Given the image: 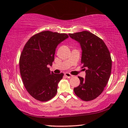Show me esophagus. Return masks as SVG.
<instances>
[{"instance_id": "34e87169", "label": "esophagus", "mask_w": 128, "mask_h": 128, "mask_svg": "<svg viewBox=\"0 0 128 128\" xmlns=\"http://www.w3.org/2000/svg\"><path fill=\"white\" fill-rule=\"evenodd\" d=\"M64 76H65L66 78H70L73 76L71 74H70L69 73H67V72L64 73Z\"/></svg>"}]
</instances>
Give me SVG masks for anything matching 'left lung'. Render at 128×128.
Masks as SVG:
<instances>
[{
  "mask_svg": "<svg viewBox=\"0 0 128 128\" xmlns=\"http://www.w3.org/2000/svg\"><path fill=\"white\" fill-rule=\"evenodd\" d=\"M69 35L80 43L82 50L81 63L83 68H87L86 78L78 77L80 83L74 88V92L82 100H92L102 93L110 78L112 68L110 52L102 40L89 31Z\"/></svg>",
  "mask_w": 128,
  "mask_h": 128,
  "instance_id": "left-lung-1",
  "label": "left lung"
}]
</instances>
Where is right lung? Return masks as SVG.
<instances>
[{
  "instance_id": "add662e5",
  "label": "right lung",
  "mask_w": 128,
  "mask_h": 128,
  "mask_svg": "<svg viewBox=\"0 0 128 128\" xmlns=\"http://www.w3.org/2000/svg\"><path fill=\"white\" fill-rule=\"evenodd\" d=\"M69 37L64 33L44 31L34 35L24 45L19 60L20 74L28 92L44 102L55 97L64 73L55 74L48 64L54 60L58 45Z\"/></svg>"
}]
</instances>
